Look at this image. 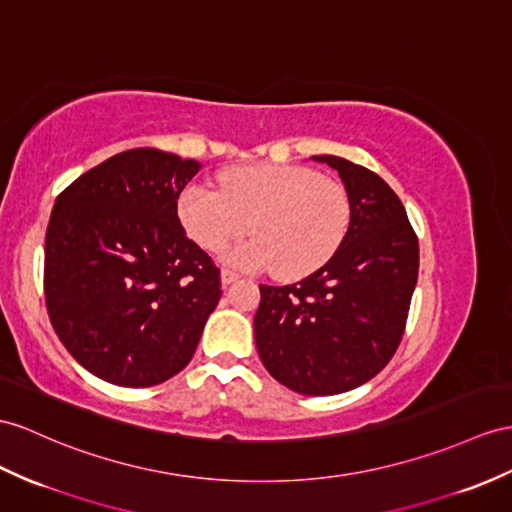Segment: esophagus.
<instances>
[{
	"label": "esophagus",
	"instance_id": "1",
	"mask_svg": "<svg viewBox=\"0 0 512 512\" xmlns=\"http://www.w3.org/2000/svg\"><path fill=\"white\" fill-rule=\"evenodd\" d=\"M239 278H241V273H236V271H232V269H228V267L221 269V284H223V286H228V284L236 282Z\"/></svg>",
	"mask_w": 512,
	"mask_h": 512
}]
</instances>
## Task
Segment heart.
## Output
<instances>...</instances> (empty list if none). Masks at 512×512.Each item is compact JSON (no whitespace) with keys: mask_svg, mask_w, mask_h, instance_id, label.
I'll list each match as a JSON object with an SVG mask.
<instances>
[{"mask_svg":"<svg viewBox=\"0 0 512 512\" xmlns=\"http://www.w3.org/2000/svg\"><path fill=\"white\" fill-rule=\"evenodd\" d=\"M221 191L189 184L178 199L182 228L206 252H219L252 228L256 236L226 249L247 269L276 267L304 278L336 254L352 223L347 189L299 165H247L223 171Z\"/></svg>","mask_w":512,"mask_h":512,"instance_id":"heart-1","label":"heart"}]
</instances>
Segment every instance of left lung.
Instances as JSON below:
<instances>
[{"label": "left lung", "instance_id": "8db88e82", "mask_svg": "<svg viewBox=\"0 0 512 512\" xmlns=\"http://www.w3.org/2000/svg\"><path fill=\"white\" fill-rule=\"evenodd\" d=\"M352 202L345 241L326 265L286 286L260 284L254 334L273 378L304 395L365 384L393 358L419 276V241L400 197L378 173L339 156Z\"/></svg>", "mask_w": 512, "mask_h": 512}]
</instances>
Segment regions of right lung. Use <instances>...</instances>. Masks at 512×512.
Here are the masks:
<instances>
[{"instance_id": "1", "label": "right lung", "mask_w": 512, "mask_h": 512, "mask_svg": "<svg viewBox=\"0 0 512 512\" xmlns=\"http://www.w3.org/2000/svg\"><path fill=\"white\" fill-rule=\"evenodd\" d=\"M199 167L160 149H128L56 197L45 234L47 315L97 378L143 389L195 354L223 293L219 267L178 219V197Z\"/></svg>"}]
</instances>
